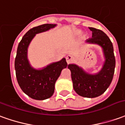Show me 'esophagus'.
I'll return each mask as SVG.
<instances>
[{
  "mask_svg": "<svg viewBox=\"0 0 125 125\" xmlns=\"http://www.w3.org/2000/svg\"><path fill=\"white\" fill-rule=\"evenodd\" d=\"M66 61H67V62L69 64V63H70V62H72V61H73V57L71 56V55H68L66 57Z\"/></svg>",
  "mask_w": 125,
  "mask_h": 125,
  "instance_id": "34e87169",
  "label": "esophagus"
}]
</instances>
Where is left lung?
I'll use <instances>...</instances> for the list:
<instances>
[{
  "label": "left lung",
  "instance_id": "8db88e82",
  "mask_svg": "<svg viewBox=\"0 0 125 125\" xmlns=\"http://www.w3.org/2000/svg\"><path fill=\"white\" fill-rule=\"evenodd\" d=\"M92 37L86 41L88 43H97L101 45L105 58L103 69L99 73L90 75L75 64H69L71 71L75 91L82 97L94 98L104 93L110 86L112 81L116 65L113 45L107 35L99 29L89 28Z\"/></svg>",
  "mask_w": 125,
  "mask_h": 125
}]
</instances>
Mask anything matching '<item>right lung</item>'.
Returning <instances> with one entry per match:
<instances>
[{
    "label": "right lung",
    "instance_id": "obj_1",
    "mask_svg": "<svg viewBox=\"0 0 125 125\" xmlns=\"http://www.w3.org/2000/svg\"><path fill=\"white\" fill-rule=\"evenodd\" d=\"M54 26L56 24H45L31 28L18 44L15 59L16 78L22 91L36 100H44L53 95L56 81L62 70L67 67L66 59L62 58L41 70H36L31 67L27 59V48L35 35Z\"/></svg>",
    "mask_w": 125,
    "mask_h": 125
}]
</instances>
